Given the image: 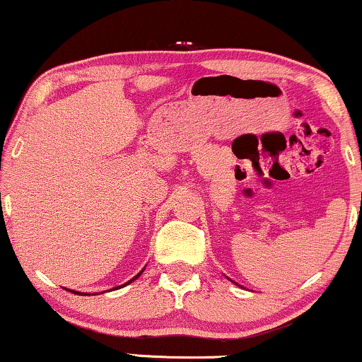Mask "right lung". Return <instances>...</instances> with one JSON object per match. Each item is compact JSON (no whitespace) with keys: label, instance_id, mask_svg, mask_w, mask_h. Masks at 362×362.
Returning <instances> with one entry per match:
<instances>
[{"label":"right lung","instance_id":"1","mask_svg":"<svg viewBox=\"0 0 362 362\" xmlns=\"http://www.w3.org/2000/svg\"><path fill=\"white\" fill-rule=\"evenodd\" d=\"M139 276H141V272H139V274H137V276H136V277H132V279H131V281H129V282H126V284H131L132 281H136V279H137V277H139ZM75 293H78V292H75Z\"/></svg>","mask_w":362,"mask_h":362}]
</instances>
